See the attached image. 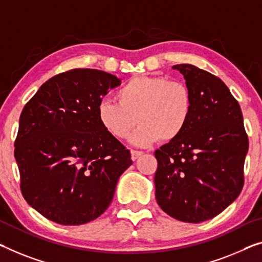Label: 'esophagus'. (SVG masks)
Masks as SVG:
<instances>
[{"mask_svg":"<svg viewBox=\"0 0 262 262\" xmlns=\"http://www.w3.org/2000/svg\"><path fill=\"white\" fill-rule=\"evenodd\" d=\"M142 154H143L142 151H140V150H132V151H130L132 160H133V161H135V160H138Z\"/></svg>","mask_w":262,"mask_h":262,"instance_id":"obj_1","label":"esophagus"}]
</instances>
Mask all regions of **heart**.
Instances as JSON below:
<instances>
[{
    "mask_svg": "<svg viewBox=\"0 0 262 262\" xmlns=\"http://www.w3.org/2000/svg\"><path fill=\"white\" fill-rule=\"evenodd\" d=\"M117 102L101 101L96 109L101 127L114 138H129L136 124H141L130 143L148 147L159 140L178 139L189 122L193 95L188 85L165 76H136L116 92Z\"/></svg>",
    "mask_w": 262,
    "mask_h": 262,
    "instance_id": "1",
    "label": "heart"
}]
</instances>
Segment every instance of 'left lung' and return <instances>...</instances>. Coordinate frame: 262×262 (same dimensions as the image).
I'll return each mask as SVG.
<instances>
[{
    "label": "left lung",
    "mask_w": 262,
    "mask_h": 262,
    "mask_svg": "<svg viewBox=\"0 0 262 262\" xmlns=\"http://www.w3.org/2000/svg\"><path fill=\"white\" fill-rule=\"evenodd\" d=\"M193 95V112L178 139L155 150V198L183 222L209 220L239 196L248 138L237 101L219 77L177 64Z\"/></svg>",
    "instance_id": "left-lung-1"
}]
</instances>
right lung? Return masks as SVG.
<instances>
[{
	"instance_id": "right-lung-1",
	"label": "right lung",
	"mask_w": 262,
	"mask_h": 262,
	"mask_svg": "<svg viewBox=\"0 0 262 262\" xmlns=\"http://www.w3.org/2000/svg\"><path fill=\"white\" fill-rule=\"evenodd\" d=\"M121 84L97 69H72L43 84L19 116L15 160L29 206L50 221L77 226L111 205L129 150L101 127L96 109Z\"/></svg>"
}]
</instances>
